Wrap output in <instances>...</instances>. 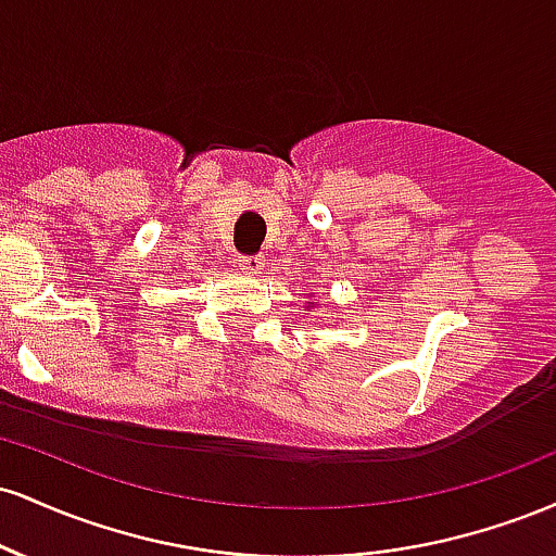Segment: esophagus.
Returning <instances> with one entry per match:
<instances>
[{"instance_id": "34e87169", "label": "esophagus", "mask_w": 556, "mask_h": 556, "mask_svg": "<svg viewBox=\"0 0 556 556\" xmlns=\"http://www.w3.org/2000/svg\"><path fill=\"white\" fill-rule=\"evenodd\" d=\"M235 261H238L240 269H245V271L256 274V271L261 269V266H264V261H266V258H264V256H238Z\"/></svg>"}]
</instances>
